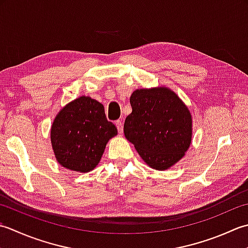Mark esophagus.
<instances>
[{
	"label": "esophagus",
	"instance_id": "obj_1",
	"mask_svg": "<svg viewBox=\"0 0 248 248\" xmlns=\"http://www.w3.org/2000/svg\"><path fill=\"white\" fill-rule=\"evenodd\" d=\"M115 125H117V128L119 130V133L122 134L123 133V122H122V121H120V120L115 121Z\"/></svg>",
	"mask_w": 248,
	"mask_h": 248
}]
</instances>
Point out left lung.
Wrapping results in <instances>:
<instances>
[{"mask_svg":"<svg viewBox=\"0 0 248 248\" xmlns=\"http://www.w3.org/2000/svg\"><path fill=\"white\" fill-rule=\"evenodd\" d=\"M129 100L133 111L124 123L126 139L151 168H170L183 157L191 142L188 108L166 87L136 90Z\"/></svg>","mask_w":248,"mask_h":248,"instance_id":"obj_1","label":"left lung"}]
</instances>
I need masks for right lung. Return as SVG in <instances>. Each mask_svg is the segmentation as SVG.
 Instances as JSON below:
<instances>
[{
    "mask_svg": "<svg viewBox=\"0 0 248 248\" xmlns=\"http://www.w3.org/2000/svg\"><path fill=\"white\" fill-rule=\"evenodd\" d=\"M117 135L115 125L106 118L104 106L90 96H81L61 109L50 131L58 163L77 172L93 170L106 144Z\"/></svg>",
    "mask_w": 248,
    "mask_h": 248,
    "instance_id": "1",
    "label": "right lung"
}]
</instances>
